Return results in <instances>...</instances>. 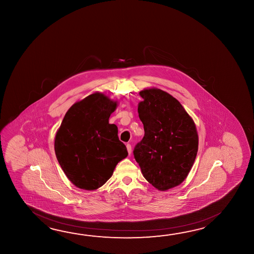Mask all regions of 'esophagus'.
I'll list each match as a JSON object with an SVG mask.
<instances>
[{"label":"esophagus","instance_id":"obj_1","mask_svg":"<svg viewBox=\"0 0 254 254\" xmlns=\"http://www.w3.org/2000/svg\"><path fill=\"white\" fill-rule=\"evenodd\" d=\"M126 147H127V151H128V153L130 154V153H131V145H130V144H127Z\"/></svg>","mask_w":254,"mask_h":254}]
</instances>
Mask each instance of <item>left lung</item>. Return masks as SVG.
I'll return each mask as SVG.
<instances>
[{"label": "left lung", "mask_w": 254, "mask_h": 254, "mask_svg": "<svg viewBox=\"0 0 254 254\" xmlns=\"http://www.w3.org/2000/svg\"><path fill=\"white\" fill-rule=\"evenodd\" d=\"M144 136L133 154L143 177L159 190L176 187L188 176L198 151L194 122L178 100L158 88L140 92Z\"/></svg>", "instance_id": "obj_1"}]
</instances>
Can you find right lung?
Listing matches in <instances>:
<instances>
[{
    "instance_id": "right-lung-1",
    "label": "right lung",
    "mask_w": 254,
    "mask_h": 254,
    "mask_svg": "<svg viewBox=\"0 0 254 254\" xmlns=\"http://www.w3.org/2000/svg\"><path fill=\"white\" fill-rule=\"evenodd\" d=\"M117 105L102 92L92 93L68 110L56 132V158L67 178L80 189L102 187L128 155L117 126L109 124Z\"/></svg>"
}]
</instances>
